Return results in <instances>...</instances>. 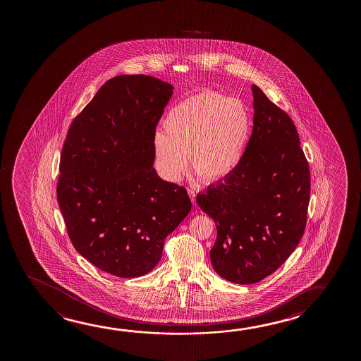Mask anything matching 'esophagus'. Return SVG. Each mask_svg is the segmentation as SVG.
<instances>
[{"label": "esophagus", "mask_w": 361, "mask_h": 361, "mask_svg": "<svg viewBox=\"0 0 361 361\" xmlns=\"http://www.w3.org/2000/svg\"><path fill=\"white\" fill-rule=\"evenodd\" d=\"M188 196L191 198V201H192L193 204H196V193H195V190L193 188H188Z\"/></svg>", "instance_id": "obj_1"}]
</instances>
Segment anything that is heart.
Masks as SVG:
<instances>
[{
    "mask_svg": "<svg viewBox=\"0 0 361 361\" xmlns=\"http://www.w3.org/2000/svg\"><path fill=\"white\" fill-rule=\"evenodd\" d=\"M252 127L247 104L216 91L195 94L170 109L164 133L154 137L155 165L161 178L178 181L190 166L211 183L240 163Z\"/></svg>",
    "mask_w": 361,
    "mask_h": 361,
    "instance_id": "1",
    "label": "heart"
}]
</instances>
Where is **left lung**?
<instances>
[{
	"label": "left lung",
	"mask_w": 361,
	"mask_h": 361,
	"mask_svg": "<svg viewBox=\"0 0 361 361\" xmlns=\"http://www.w3.org/2000/svg\"><path fill=\"white\" fill-rule=\"evenodd\" d=\"M252 91L254 126L240 163L196 197L217 227L214 271L240 285L271 275L296 249L311 192L296 126L257 85Z\"/></svg>",
	"instance_id": "obj_1"
}]
</instances>
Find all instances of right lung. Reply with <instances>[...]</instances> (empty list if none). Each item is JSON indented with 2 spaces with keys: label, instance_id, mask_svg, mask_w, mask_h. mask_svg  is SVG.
I'll list each match as a JSON object with an SVG mask.
<instances>
[{
  "label": "right lung",
  "instance_id": "obj_1",
  "mask_svg": "<svg viewBox=\"0 0 361 361\" xmlns=\"http://www.w3.org/2000/svg\"><path fill=\"white\" fill-rule=\"evenodd\" d=\"M173 86L147 75L109 80L73 121L56 197L70 240L102 271L143 276L191 209L186 188L153 168L155 128Z\"/></svg>",
  "mask_w": 361,
  "mask_h": 361
}]
</instances>
